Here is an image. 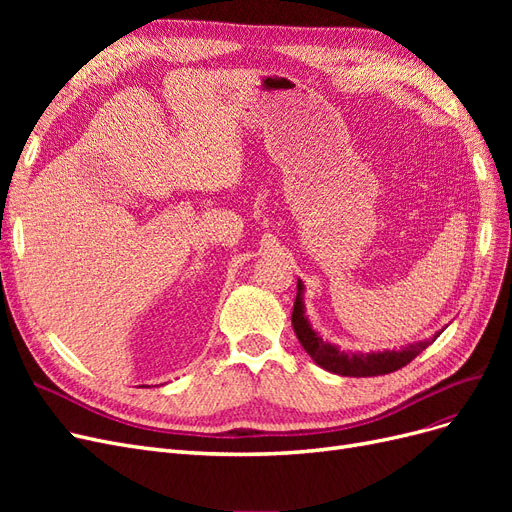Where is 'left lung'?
Returning <instances> with one entry per match:
<instances>
[{"mask_svg":"<svg viewBox=\"0 0 512 512\" xmlns=\"http://www.w3.org/2000/svg\"><path fill=\"white\" fill-rule=\"evenodd\" d=\"M303 282H297V299L292 307V329L297 333V339L305 352L312 356L314 363L322 369L331 371L337 376L350 378H367V376H384L406 367L412 359H416L427 346L436 342V337L423 339V342L410 344L401 350H382V352H344L335 344L324 342V339L312 329L305 316V301H303Z\"/></svg>","mask_w":512,"mask_h":512,"instance_id":"left-lung-1","label":"left lung"}]
</instances>
